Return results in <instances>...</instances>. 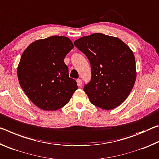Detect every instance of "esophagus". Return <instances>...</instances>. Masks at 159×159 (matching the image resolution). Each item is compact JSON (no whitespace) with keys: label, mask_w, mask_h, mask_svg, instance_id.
I'll list each match as a JSON object with an SVG mask.
<instances>
[{"label":"esophagus","mask_w":159,"mask_h":159,"mask_svg":"<svg viewBox=\"0 0 159 159\" xmlns=\"http://www.w3.org/2000/svg\"><path fill=\"white\" fill-rule=\"evenodd\" d=\"M76 82H77L78 85H79V87H80V86L82 85V80H80V79H77L76 80Z\"/></svg>","instance_id":"34e87169"}]
</instances>
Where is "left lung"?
I'll return each instance as SVG.
<instances>
[{
  "label": "left lung",
  "instance_id": "1",
  "mask_svg": "<svg viewBox=\"0 0 159 159\" xmlns=\"http://www.w3.org/2000/svg\"><path fill=\"white\" fill-rule=\"evenodd\" d=\"M91 65V80L84 91L94 105L105 110L121 104L136 80L133 51L116 37L96 33L74 41Z\"/></svg>",
  "mask_w": 159,
  "mask_h": 159
}]
</instances>
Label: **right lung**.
<instances>
[{
	"instance_id": "add662e5",
	"label": "right lung",
	"mask_w": 159,
	"mask_h": 159,
	"mask_svg": "<svg viewBox=\"0 0 159 159\" xmlns=\"http://www.w3.org/2000/svg\"><path fill=\"white\" fill-rule=\"evenodd\" d=\"M72 48L69 38L52 36L31 43L23 52L17 67L18 80L26 96L39 108L60 109L78 89L64 61Z\"/></svg>"
}]
</instances>
